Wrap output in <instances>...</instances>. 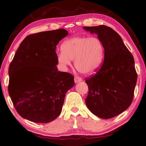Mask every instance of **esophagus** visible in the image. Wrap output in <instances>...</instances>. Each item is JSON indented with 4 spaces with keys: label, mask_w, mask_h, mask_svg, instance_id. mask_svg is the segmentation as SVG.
I'll use <instances>...</instances> for the list:
<instances>
[{
    "label": "esophagus",
    "mask_w": 146,
    "mask_h": 146,
    "mask_svg": "<svg viewBox=\"0 0 146 146\" xmlns=\"http://www.w3.org/2000/svg\"><path fill=\"white\" fill-rule=\"evenodd\" d=\"M81 82H82V79L80 78V77H78V76H75L74 78V82L75 83H80Z\"/></svg>",
    "instance_id": "obj_1"
}]
</instances>
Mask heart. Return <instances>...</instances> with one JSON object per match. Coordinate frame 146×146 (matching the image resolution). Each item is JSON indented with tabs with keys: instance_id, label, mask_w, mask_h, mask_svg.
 <instances>
[{
	"instance_id": "1",
	"label": "heart",
	"mask_w": 146,
	"mask_h": 146,
	"mask_svg": "<svg viewBox=\"0 0 146 146\" xmlns=\"http://www.w3.org/2000/svg\"><path fill=\"white\" fill-rule=\"evenodd\" d=\"M57 55L58 63L65 68L74 60L80 73L90 75L98 70L104 60L105 48L98 37H75L64 40Z\"/></svg>"
}]
</instances>
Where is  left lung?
Masks as SVG:
<instances>
[{"instance_id":"obj_1","label":"left lung","mask_w":146,"mask_h":146,"mask_svg":"<svg viewBox=\"0 0 146 146\" xmlns=\"http://www.w3.org/2000/svg\"><path fill=\"white\" fill-rule=\"evenodd\" d=\"M83 28L97 34L105 48L101 68L85 81L89 87L86 106L100 118H113L127 110L132 102L137 80L133 56L118 33L109 26Z\"/></svg>"}]
</instances>
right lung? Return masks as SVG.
I'll use <instances>...</instances> for the list:
<instances>
[{
    "instance_id": "obj_1",
    "label": "right lung",
    "mask_w": 146,
    "mask_h": 146,
    "mask_svg": "<svg viewBox=\"0 0 146 146\" xmlns=\"http://www.w3.org/2000/svg\"><path fill=\"white\" fill-rule=\"evenodd\" d=\"M64 29L30 35L20 44L9 67L8 92L19 115L35 123L59 116L64 97L74 85V76L58 71L56 52Z\"/></svg>"
}]
</instances>
